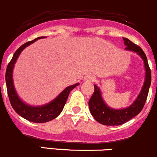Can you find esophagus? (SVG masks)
Here are the masks:
<instances>
[{"label": "esophagus", "instance_id": "obj_1", "mask_svg": "<svg viewBox=\"0 0 157 157\" xmlns=\"http://www.w3.org/2000/svg\"><path fill=\"white\" fill-rule=\"evenodd\" d=\"M96 80L95 77L94 75H92V74H89V75L86 76L85 78H84V81L86 82H94Z\"/></svg>", "mask_w": 157, "mask_h": 157}]
</instances>
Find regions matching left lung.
<instances>
[{"instance_id": "left-lung-1", "label": "left lung", "mask_w": 157, "mask_h": 157, "mask_svg": "<svg viewBox=\"0 0 157 157\" xmlns=\"http://www.w3.org/2000/svg\"><path fill=\"white\" fill-rule=\"evenodd\" d=\"M125 49L136 52L144 60L145 68V80L142 89L135 101L129 107L123 109H113L107 105L102 98L100 89L94 85L93 94L89 101L90 113L96 121L105 126H119L135 117L141 111L147 98L148 92L151 83V71L150 69L146 55L142 49L128 38L123 37Z\"/></svg>"}]
</instances>
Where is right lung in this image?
<instances>
[{"mask_svg": "<svg viewBox=\"0 0 157 157\" xmlns=\"http://www.w3.org/2000/svg\"><path fill=\"white\" fill-rule=\"evenodd\" d=\"M41 38H44V37H37V38H35L33 40L25 43L15 52L12 59L10 62V63L8 64L6 71V75H5L6 90H7L8 96H9L11 106L13 107L15 111L19 116L25 118V120H29V121L38 123H47V122H49L50 120H53V119L56 118L63 110L70 92L80 84L77 83L74 84V85L66 87L65 90L61 92L55 99H53L52 101L47 104V105H42V106H31V105H27V104L25 103L24 101L21 100L16 90H15L14 85H13V67H14V65L16 63V60H17L18 57L19 56L23 49L25 48L26 47L30 45V44L35 42L38 39Z\"/></svg>", "mask_w": 157, "mask_h": 157, "instance_id": "right-lung-1", "label": "right lung"}]
</instances>
